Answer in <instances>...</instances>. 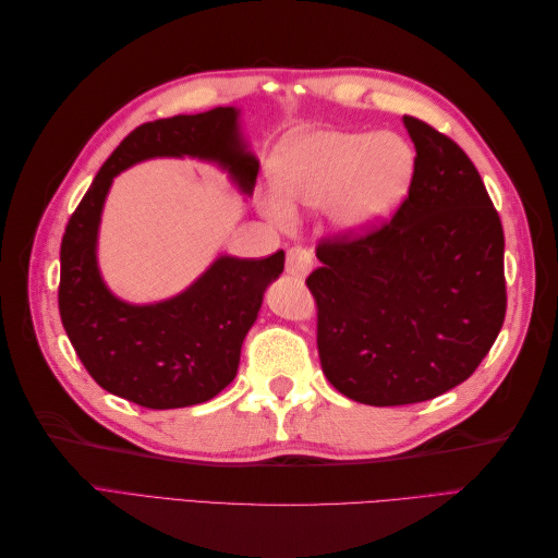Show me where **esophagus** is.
Instances as JSON below:
<instances>
[{"instance_id":"esophagus-1","label":"esophagus","mask_w":558,"mask_h":558,"mask_svg":"<svg viewBox=\"0 0 558 558\" xmlns=\"http://www.w3.org/2000/svg\"><path fill=\"white\" fill-rule=\"evenodd\" d=\"M312 265H314V253L305 246H293L289 248V253H286V272L291 277L302 279L310 272Z\"/></svg>"}]
</instances>
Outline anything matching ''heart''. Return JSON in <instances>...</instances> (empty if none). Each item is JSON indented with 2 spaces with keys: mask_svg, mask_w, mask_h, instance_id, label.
Masks as SVG:
<instances>
[{
  "mask_svg": "<svg viewBox=\"0 0 558 558\" xmlns=\"http://www.w3.org/2000/svg\"><path fill=\"white\" fill-rule=\"evenodd\" d=\"M414 154L396 134L342 130L298 132L272 162L277 195L263 202L267 216L289 223L293 207L328 202L330 221L344 232H365L391 214L410 189Z\"/></svg>",
  "mask_w": 558,
  "mask_h": 558,
  "instance_id": "heart-1",
  "label": "heart"
}]
</instances>
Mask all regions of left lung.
<instances>
[{"mask_svg": "<svg viewBox=\"0 0 558 558\" xmlns=\"http://www.w3.org/2000/svg\"><path fill=\"white\" fill-rule=\"evenodd\" d=\"M402 121L416 148L408 197L375 228L320 240L307 277L324 375L375 408L465 381L508 310L502 223L477 167L433 125Z\"/></svg>", "mask_w": 558, "mask_h": 558, "instance_id": "left-lung-1", "label": "left lung"}]
</instances>
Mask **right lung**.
I'll list each match as a JSON object with an SVG mask.
<instances>
[{
    "instance_id": "1",
    "label": "right lung",
    "mask_w": 558,
    "mask_h": 558,
    "mask_svg": "<svg viewBox=\"0 0 558 558\" xmlns=\"http://www.w3.org/2000/svg\"><path fill=\"white\" fill-rule=\"evenodd\" d=\"M156 156L221 162L244 193L253 191L258 177L232 107L134 128L64 228L58 307L76 356L105 391L148 410H174L211 400L238 375L242 342L263 293L283 272V251L248 260L218 258L189 291L158 305L134 307L113 298L95 260L99 214L113 177Z\"/></svg>"
}]
</instances>
